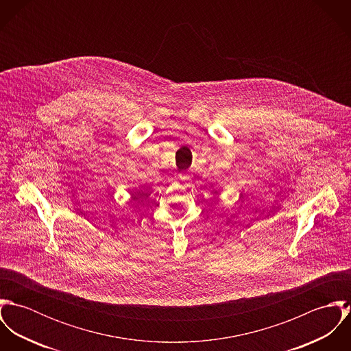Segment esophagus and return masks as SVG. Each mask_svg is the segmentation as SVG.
<instances>
[{"label": "esophagus", "mask_w": 351, "mask_h": 351, "mask_svg": "<svg viewBox=\"0 0 351 351\" xmlns=\"http://www.w3.org/2000/svg\"><path fill=\"white\" fill-rule=\"evenodd\" d=\"M191 180H192V177H191L188 173H182V174H180V181H181L184 185H189Z\"/></svg>", "instance_id": "34e87169"}]
</instances>
